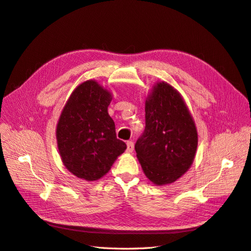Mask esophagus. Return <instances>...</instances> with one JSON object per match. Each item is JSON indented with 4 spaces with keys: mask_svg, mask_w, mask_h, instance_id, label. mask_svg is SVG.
<instances>
[{
    "mask_svg": "<svg viewBox=\"0 0 251 251\" xmlns=\"http://www.w3.org/2000/svg\"><path fill=\"white\" fill-rule=\"evenodd\" d=\"M126 146H127V148H126L127 153H132V151H134V142L128 140V141H126Z\"/></svg>",
    "mask_w": 251,
    "mask_h": 251,
    "instance_id": "esophagus-1",
    "label": "esophagus"
}]
</instances>
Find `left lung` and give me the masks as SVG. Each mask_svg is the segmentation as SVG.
<instances>
[{"label":"left lung","mask_w":251,"mask_h":251,"mask_svg":"<svg viewBox=\"0 0 251 251\" xmlns=\"http://www.w3.org/2000/svg\"><path fill=\"white\" fill-rule=\"evenodd\" d=\"M198 134L181 95L159 82L146 101V127L135 151L146 176L157 185L173 183L194 161Z\"/></svg>","instance_id":"obj_1"}]
</instances>
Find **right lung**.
Returning <instances> with one entry per match:
<instances>
[{
  "label": "right lung",
  "instance_id": "add662e5",
  "mask_svg": "<svg viewBox=\"0 0 251 251\" xmlns=\"http://www.w3.org/2000/svg\"><path fill=\"white\" fill-rule=\"evenodd\" d=\"M111 94L94 80L82 82L71 94L59 117L56 138L68 171L87 181L107 174L126 144L116 137L108 113Z\"/></svg>",
  "mask_w": 251,
  "mask_h": 251
}]
</instances>
